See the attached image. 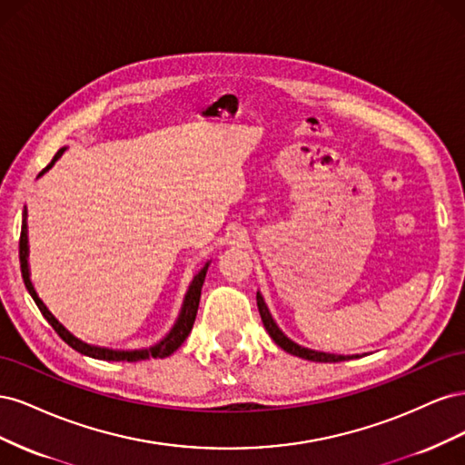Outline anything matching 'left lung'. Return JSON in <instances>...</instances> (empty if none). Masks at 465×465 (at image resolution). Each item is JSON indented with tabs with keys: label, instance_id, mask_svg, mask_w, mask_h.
<instances>
[{
	"label": "left lung",
	"instance_id": "obj_1",
	"mask_svg": "<svg viewBox=\"0 0 465 465\" xmlns=\"http://www.w3.org/2000/svg\"><path fill=\"white\" fill-rule=\"evenodd\" d=\"M256 301H258V311H260V316H262V322H263V328L267 330V333H270L272 340H273L281 349L287 351V353H291V355H294V357L306 359V361H316V362H340V361L353 359V357H345V355L320 353V351L306 349V347H301V345H297L294 341H291L289 337L277 328V323L273 322L270 311H267V306H265V302H263L260 292L256 294Z\"/></svg>",
	"mask_w": 465,
	"mask_h": 465
}]
</instances>
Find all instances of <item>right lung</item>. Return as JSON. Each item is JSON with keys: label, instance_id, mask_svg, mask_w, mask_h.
<instances>
[{"label": "right lung", "instance_id": "add662e5", "mask_svg": "<svg viewBox=\"0 0 465 465\" xmlns=\"http://www.w3.org/2000/svg\"><path fill=\"white\" fill-rule=\"evenodd\" d=\"M64 153V149H60L58 153L54 154L52 163L46 166L48 168L54 164V161L60 157V154ZM26 211L23 215V224H21V238H19V262H21V273H23V281H25V287L26 291L31 292L33 301L36 302L38 311L42 312V316H45L48 320L50 326L55 330V333H58L62 340L69 345L74 347L75 351H79V353L87 355V357H93V359H101V361H128V362H135V361H145V359H164L168 355H173L174 351L186 341V337L190 335L192 328H193V322H195V314H198V306H200V297H202V287H203V279H205V273H207V265L205 263L202 267V272L193 277L192 285L188 289V294H186V301H184V306H182V312H180V318L176 322V326L173 328V331L168 333L164 340L154 345V347H149V349H142V351H112V349H103V347H94V345H87L83 343L81 340H77L75 335L69 333L62 323L54 318V314L48 311V308L45 306V302H42L38 299V294L31 283V277H29V263H26V254H29V248H26Z\"/></svg>", "mask_w": 465, "mask_h": 465}]
</instances>
